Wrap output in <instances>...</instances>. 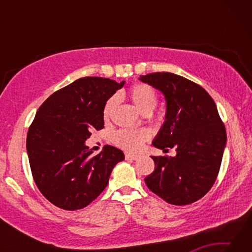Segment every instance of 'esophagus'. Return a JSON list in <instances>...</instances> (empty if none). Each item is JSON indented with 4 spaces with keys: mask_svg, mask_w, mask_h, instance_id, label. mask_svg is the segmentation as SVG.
<instances>
[{
    "mask_svg": "<svg viewBox=\"0 0 252 252\" xmlns=\"http://www.w3.org/2000/svg\"><path fill=\"white\" fill-rule=\"evenodd\" d=\"M138 156L131 155V153H126V160H136L138 159Z\"/></svg>",
    "mask_w": 252,
    "mask_h": 252,
    "instance_id": "obj_1",
    "label": "esophagus"
}]
</instances>
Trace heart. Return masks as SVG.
<instances>
[{
  "label": "heart",
  "instance_id": "heart-1",
  "mask_svg": "<svg viewBox=\"0 0 252 252\" xmlns=\"http://www.w3.org/2000/svg\"><path fill=\"white\" fill-rule=\"evenodd\" d=\"M129 96L140 112L143 114L151 113L157 105V93L150 85L144 83H135L129 90ZM118 104V96L113 95L106 101L103 109V117L108 119ZM149 133L146 130L120 129L113 134V141L117 146L127 151H136L148 140Z\"/></svg>",
  "mask_w": 252,
  "mask_h": 252
}]
</instances>
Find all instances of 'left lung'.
Listing matches in <instances>:
<instances>
[{
	"label": "left lung",
	"instance_id": "obj_1",
	"mask_svg": "<svg viewBox=\"0 0 252 252\" xmlns=\"http://www.w3.org/2000/svg\"><path fill=\"white\" fill-rule=\"evenodd\" d=\"M140 80L163 93L165 121L152 144L176 157H152L155 171L144 181L168 203L185 206L201 199L218 177L227 134L212 97L183 76L156 72Z\"/></svg>",
	"mask_w": 252,
	"mask_h": 252
}]
</instances>
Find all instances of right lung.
<instances>
[{
	"label": "right lung",
	"mask_w": 252,
	"mask_h": 252,
	"mask_svg": "<svg viewBox=\"0 0 252 252\" xmlns=\"http://www.w3.org/2000/svg\"><path fill=\"white\" fill-rule=\"evenodd\" d=\"M123 85L125 81L85 76L54 92L37 110L27 150L34 182L54 206L71 211L89 206L125 159L112 146L96 156L85 146L92 132L104 127V105Z\"/></svg>",
	"instance_id": "add662e5"
}]
</instances>
